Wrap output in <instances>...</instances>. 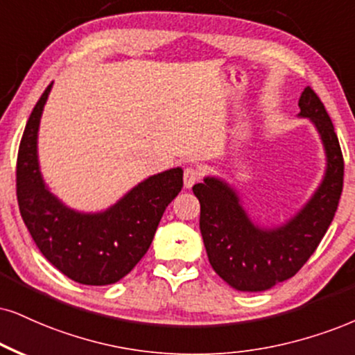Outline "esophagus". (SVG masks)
<instances>
[{"instance_id": "esophagus-1", "label": "esophagus", "mask_w": 355, "mask_h": 355, "mask_svg": "<svg viewBox=\"0 0 355 355\" xmlns=\"http://www.w3.org/2000/svg\"><path fill=\"white\" fill-rule=\"evenodd\" d=\"M200 176H202V173H200L199 168H196V166H187V168L184 169V187L186 189H191V187L199 181Z\"/></svg>"}]
</instances>
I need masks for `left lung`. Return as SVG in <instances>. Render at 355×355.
Returning a JSON list of instances; mask_svg holds the SVG:
<instances>
[{"label": "left lung", "mask_w": 355, "mask_h": 355, "mask_svg": "<svg viewBox=\"0 0 355 355\" xmlns=\"http://www.w3.org/2000/svg\"><path fill=\"white\" fill-rule=\"evenodd\" d=\"M300 116L311 118L327 156L326 176L288 224L266 230L253 225L239 196L225 182L205 178L192 187L200 202V234L212 268L240 291H265L295 277L329 229L344 184V157L324 103L311 87L300 97Z\"/></svg>", "instance_id": "1"}]
</instances>
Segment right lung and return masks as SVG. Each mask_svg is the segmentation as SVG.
Segmentation results:
<instances>
[{
	"label": "right lung",
	"mask_w": 355,
	"mask_h": 355,
	"mask_svg": "<svg viewBox=\"0 0 355 355\" xmlns=\"http://www.w3.org/2000/svg\"><path fill=\"white\" fill-rule=\"evenodd\" d=\"M51 85L31 112L16 161L19 212L37 248L60 273L82 284H112L144 257L161 217L182 189L174 168L131 189L100 214H80L59 202L44 186L37 163V128Z\"/></svg>",
	"instance_id": "1"
}]
</instances>
